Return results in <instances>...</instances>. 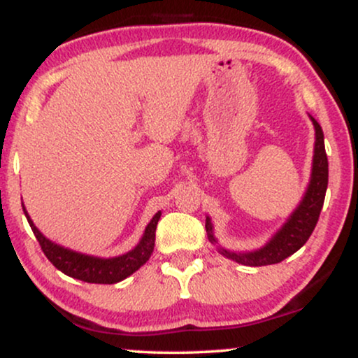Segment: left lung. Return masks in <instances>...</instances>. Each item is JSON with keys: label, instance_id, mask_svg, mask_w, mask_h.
Wrapping results in <instances>:
<instances>
[{"label": "left lung", "instance_id": "8db88e82", "mask_svg": "<svg viewBox=\"0 0 358 358\" xmlns=\"http://www.w3.org/2000/svg\"><path fill=\"white\" fill-rule=\"evenodd\" d=\"M312 124L315 127V148L314 162H312L310 183L306 192L304 200L301 201L297 210L292 213L287 223L280 228V231H278V234L264 248H261V250L255 252H243V255L241 252L239 255L238 252H229L220 248L221 255L231 257L233 261L241 262L244 266L278 264V262L294 255L297 250H301L307 243V239L310 238V234L319 221L320 211H322L325 192H327L329 183V162L324 145V132L317 124V120L312 119ZM206 233L210 241L216 243L215 236H213L210 218H206Z\"/></svg>", "mask_w": 358, "mask_h": 358}]
</instances>
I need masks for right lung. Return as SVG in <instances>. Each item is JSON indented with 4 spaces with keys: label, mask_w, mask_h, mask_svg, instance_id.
Masks as SVG:
<instances>
[{
    "label": "right lung",
    "mask_w": 358,
    "mask_h": 358,
    "mask_svg": "<svg viewBox=\"0 0 358 358\" xmlns=\"http://www.w3.org/2000/svg\"><path fill=\"white\" fill-rule=\"evenodd\" d=\"M28 223L33 229L36 239L39 241L41 250L49 261L62 273L71 275V278L84 280V282H92V284H115L119 280L129 278L130 274H134L140 266H143L150 259L153 246H155V231L158 220H160L162 213L158 211L153 216L150 223L145 228L143 238L140 239V243L134 248L132 251H129L127 255H122L119 257H110V259H102V257H94L87 255H80V252L66 250V248L59 246L49 241L48 238H44L39 233V229L36 228L33 221L28 216V213L24 210Z\"/></svg>",
    "instance_id": "right-lung-1"
}]
</instances>
